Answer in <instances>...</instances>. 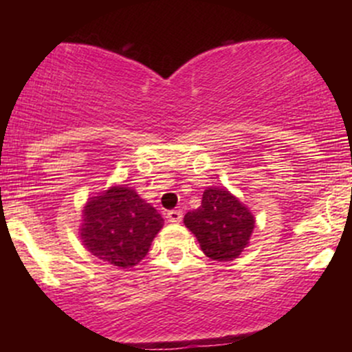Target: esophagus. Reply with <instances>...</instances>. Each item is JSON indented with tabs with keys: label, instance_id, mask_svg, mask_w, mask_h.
Instances as JSON below:
<instances>
[{
	"label": "esophagus",
	"instance_id": "obj_1",
	"mask_svg": "<svg viewBox=\"0 0 352 352\" xmlns=\"http://www.w3.org/2000/svg\"><path fill=\"white\" fill-rule=\"evenodd\" d=\"M182 217H184V213H182L180 210H170V212L167 213V220L170 221V223H180Z\"/></svg>",
	"mask_w": 352,
	"mask_h": 352
}]
</instances>
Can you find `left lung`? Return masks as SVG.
Segmentation results:
<instances>
[{
	"instance_id": "left-lung-1",
	"label": "left lung",
	"mask_w": 352,
	"mask_h": 352,
	"mask_svg": "<svg viewBox=\"0 0 352 352\" xmlns=\"http://www.w3.org/2000/svg\"><path fill=\"white\" fill-rule=\"evenodd\" d=\"M184 223L199 240L201 252L215 261H232L248 246L254 217L227 188L208 187L201 205L188 212Z\"/></svg>"
}]
</instances>
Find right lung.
I'll return each instance as SVG.
<instances>
[{
	"instance_id": "1",
	"label": "right lung",
	"mask_w": 352,
	"mask_h": 352,
	"mask_svg": "<svg viewBox=\"0 0 352 352\" xmlns=\"http://www.w3.org/2000/svg\"><path fill=\"white\" fill-rule=\"evenodd\" d=\"M162 227L160 213L134 188L116 185L89 199L79 233L94 256L119 268H132L144 260Z\"/></svg>"
}]
</instances>
